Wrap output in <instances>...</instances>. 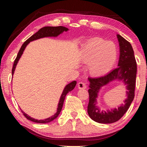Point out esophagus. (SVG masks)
Masks as SVG:
<instances>
[{
  "label": "esophagus",
  "instance_id": "1",
  "mask_svg": "<svg viewBox=\"0 0 147 147\" xmlns=\"http://www.w3.org/2000/svg\"><path fill=\"white\" fill-rule=\"evenodd\" d=\"M86 85L85 83L84 82H79L78 84V88L79 89H86Z\"/></svg>",
  "mask_w": 147,
  "mask_h": 147
}]
</instances>
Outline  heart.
Here are the masks:
<instances>
[{
    "label": "heart",
    "instance_id": "1",
    "mask_svg": "<svg viewBox=\"0 0 147 147\" xmlns=\"http://www.w3.org/2000/svg\"><path fill=\"white\" fill-rule=\"evenodd\" d=\"M117 57L115 45L111 41L94 39L89 41L84 46L82 59L89 64V70L94 76L106 73L112 68Z\"/></svg>",
    "mask_w": 147,
    "mask_h": 147
}]
</instances>
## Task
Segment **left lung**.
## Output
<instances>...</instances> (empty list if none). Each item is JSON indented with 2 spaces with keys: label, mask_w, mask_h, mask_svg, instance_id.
I'll use <instances>...</instances> for the list:
<instances>
[{
  "label": "left lung",
  "mask_w": 147,
  "mask_h": 147,
  "mask_svg": "<svg viewBox=\"0 0 147 147\" xmlns=\"http://www.w3.org/2000/svg\"><path fill=\"white\" fill-rule=\"evenodd\" d=\"M120 47V56L118 67L106 75L91 78L89 77V100L88 113L91 119L99 123H113L119 121L130 107L135 96V87L137 74V63L134 50L130 42L120 35H117ZM115 79L123 81L127 85L128 97L118 109H114L107 112L100 111L96 106V98L100 89Z\"/></svg>",
  "instance_id": "1"
}]
</instances>
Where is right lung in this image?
I'll list each match as a JSON object with an SVG mask.
<instances>
[{"label": "right lung", "instance_id": "right-lung-1", "mask_svg": "<svg viewBox=\"0 0 147 147\" xmlns=\"http://www.w3.org/2000/svg\"><path fill=\"white\" fill-rule=\"evenodd\" d=\"M68 28H66V27L62 26H45L43 27V28H41L39 30H38L36 33H35L34 35L29 38L27 40L24 42V43L23 44V45L21 46V49H20L18 54L16 57V59H15L14 63H13V68H12V75H13L14 73V71L16 70V67L17 63H18L19 59L21 58V56H22V54L23 53L24 50L25 49L27 45H28L30 42L34 40H36V39H39V38H45V37H56L58 36V35H59L61 33H63L64 31L67 32L68 30ZM76 85V81H73L72 82L69 83L65 86V88H64L63 93H62L61 97L59 98V101L58 103V108H57V111L56 113L54 114V115L50 117L44 119V120H38V119H35L32 117H30L29 115H27L26 113L24 112L23 111H21L24 116L25 117L28 119V120L31 121L32 122H34V123H50V122L53 121L54 119H55L56 118L58 117V116L59 115V114L60 113V111L62 109V107H63V102L65 100V98L69 92H70L71 91L73 90V89L74 88V87Z\"/></svg>", "mask_w": 147, "mask_h": 147}]
</instances>
